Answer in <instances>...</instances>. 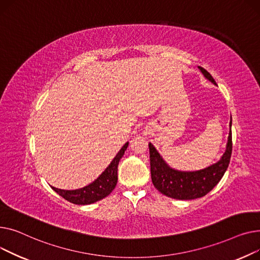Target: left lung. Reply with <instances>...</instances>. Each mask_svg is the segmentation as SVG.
Listing matches in <instances>:
<instances>
[{
	"label": "left lung",
	"instance_id": "8db88e82",
	"mask_svg": "<svg viewBox=\"0 0 260 260\" xmlns=\"http://www.w3.org/2000/svg\"><path fill=\"white\" fill-rule=\"evenodd\" d=\"M205 78L216 85L212 75L198 67ZM232 117L225 151L218 161L197 171H179L168 165L156 148L149 143L151 178L154 187L164 195L179 201L201 198L214 188L228 169L232 154Z\"/></svg>",
	"mask_w": 260,
	"mask_h": 260
}]
</instances>
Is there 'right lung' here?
<instances>
[{
  "mask_svg": "<svg viewBox=\"0 0 260 260\" xmlns=\"http://www.w3.org/2000/svg\"><path fill=\"white\" fill-rule=\"evenodd\" d=\"M128 145L129 143L127 142L121 147L118 153L112 159L110 165L106 168L105 171L88 186L76 190H62L51 187L52 190L63 198H65L66 201L74 205H91L103 200L106 196H108L116 186L118 162L120 158L123 157L125 151L128 148Z\"/></svg>",
  "mask_w": 260,
  "mask_h": 260,
  "instance_id": "right-lung-1",
  "label": "right lung"
}]
</instances>
